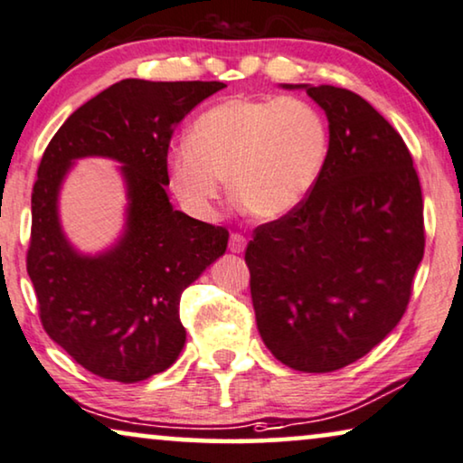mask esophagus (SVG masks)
<instances>
[{"instance_id":"34e87169","label":"esophagus","mask_w":463,"mask_h":463,"mask_svg":"<svg viewBox=\"0 0 463 463\" xmlns=\"http://www.w3.org/2000/svg\"><path fill=\"white\" fill-rule=\"evenodd\" d=\"M245 245H247V239L243 237V234H239V232H231V239H229V250H231L232 253H243Z\"/></svg>"}]
</instances>
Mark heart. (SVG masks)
I'll return each mask as SVG.
<instances>
[{
  "instance_id": "b5f03b06",
  "label": "heart",
  "mask_w": 463,
  "mask_h": 463,
  "mask_svg": "<svg viewBox=\"0 0 463 463\" xmlns=\"http://www.w3.org/2000/svg\"><path fill=\"white\" fill-rule=\"evenodd\" d=\"M321 110L298 96H232L193 121L188 140L172 146L169 184L193 216L212 218L224 193L251 216H288L308 197L327 159Z\"/></svg>"
}]
</instances>
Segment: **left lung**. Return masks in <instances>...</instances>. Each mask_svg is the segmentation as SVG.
<instances>
[{
    "mask_svg": "<svg viewBox=\"0 0 463 463\" xmlns=\"http://www.w3.org/2000/svg\"><path fill=\"white\" fill-rule=\"evenodd\" d=\"M296 88L327 115V159L294 212L253 231L245 264L266 348L291 369L329 373L405 315L424 258V199L405 140L367 100Z\"/></svg>",
    "mask_w": 463,
    "mask_h": 463,
    "instance_id": "8db88e82",
    "label": "left lung"
}]
</instances>
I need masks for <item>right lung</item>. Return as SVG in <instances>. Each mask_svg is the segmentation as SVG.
<instances>
[{"label": "right lung", "instance_id": "add662e5", "mask_svg": "<svg viewBox=\"0 0 463 463\" xmlns=\"http://www.w3.org/2000/svg\"><path fill=\"white\" fill-rule=\"evenodd\" d=\"M222 81L123 80L81 104L45 148L31 194L27 272L39 318L75 363L121 383L165 371L184 348L180 296L222 256L229 231L174 210L167 148L178 123ZM124 164L128 229L102 257H80L57 222V191L80 156Z\"/></svg>", "mask_w": 463, "mask_h": 463}]
</instances>
